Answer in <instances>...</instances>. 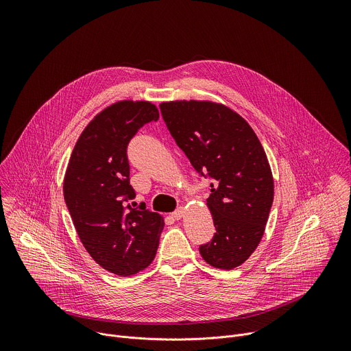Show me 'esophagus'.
<instances>
[{
	"label": "esophagus",
	"mask_w": 351,
	"mask_h": 351,
	"mask_svg": "<svg viewBox=\"0 0 351 351\" xmlns=\"http://www.w3.org/2000/svg\"><path fill=\"white\" fill-rule=\"evenodd\" d=\"M184 213H186V210L183 207H179L175 213H172V217L179 221V219H182L184 217Z\"/></svg>",
	"instance_id": "esophagus-1"
}]
</instances>
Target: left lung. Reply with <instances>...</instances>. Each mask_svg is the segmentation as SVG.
Masks as SVG:
<instances>
[{"label": "left lung", "instance_id": "left-lung-1", "mask_svg": "<svg viewBox=\"0 0 351 351\" xmlns=\"http://www.w3.org/2000/svg\"><path fill=\"white\" fill-rule=\"evenodd\" d=\"M162 118L199 175L213 179L207 207L215 234L199 245L211 267L233 269L260 244L274 202V178L264 148L244 118L213 101L160 104Z\"/></svg>", "mask_w": 351, "mask_h": 351}]
</instances>
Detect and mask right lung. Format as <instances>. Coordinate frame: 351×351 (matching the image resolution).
<instances>
[{
  "label": "right lung",
  "mask_w": 351,
  "mask_h": 351,
  "mask_svg": "<svg viewBox=\"0 0 351 351\" xmlns=\"http://www.w3.org/2000/svg\"><path fill=\"white\" fill-rule=\"evenodd\" d=\"M158 118L149 101L122 99L104 108L79 136L64 178L65 203L82 244L99 267L119 276L153 263L164 229L162 215L126 204L134 198L128 144Z\"/></svg>",
  "instance_id": "1"
}]
</instances>
